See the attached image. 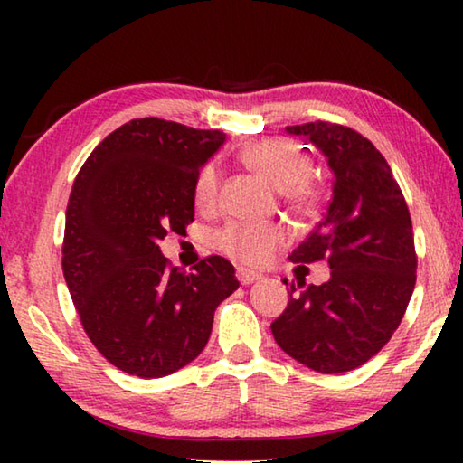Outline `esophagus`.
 Segmentation results:
<instances>
[{
    "mask_svg": "<svg viewBox=\"0 0 463 463\" xmlns=\"http://www.w3.org/2000/svg\"><path fill=\"white\" fill-rule=\"evenodd\" d=\"M237 278H239V281H241L242 286H250V284H253V281L261 279V273H255V271H249V269L239 268L237 269Z\"/></svg>",
    "mask_w": 463,
    "mask_h": 463,
    "instance_id": "obj_1",
    "label": "esophagus"
}]
</instances>
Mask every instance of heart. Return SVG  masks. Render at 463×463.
Here are the masks:
<instances>
[{"instance_id":"1","label":"heart","mask_w":463,"mask_h":463,"mask_svg":"<svg viewBox=\"0 0 463 463\" xmlns=\"http://www.w3.org/2000/svg\"><path fill=\"white\" fill-rule=\"evenodd\" d=\"M239 159L253 174L281 192V198L298 214H312L323 202V184L310 175L312 159L294 140L269 137L241 148ZM221 190V171L214 163L202 165L194 179V202L200 210H213ZM286 242L278 224L231 221L216 232V247L231 260L245 265L268 263Z\"/></svg>"}]
</instances>
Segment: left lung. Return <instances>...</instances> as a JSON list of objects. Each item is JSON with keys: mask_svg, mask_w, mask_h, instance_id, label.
Returning a JSON list of instances; mask_svg holds the SVG:
<instances>
[{"mask_svg": "<svg viewBox=\"0 0 463 463\" xmlns=\"http://www.w3.org/2000/svg\"><path fill=\"white\" fill-rule=\"evenodd\" d=\"M308 137L333 169L326 214L289 261H326L320 286L284 279L286 310L271 323L273 339L296 362L323 373L364 365L390 341L417 281L409 206L383 155L357 130L333 122L286 128Z\"/></svg>", "mask_w": 463, "mask_h": 463, "instance_id": "left-lung-1", "label": "left lung"}]
</instances>
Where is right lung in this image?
Segmentation results:
<instances>
[{
    "label": "right lung",
    "mask_w": 463,
    "mask_h": 463,
    "mask_svg": "<svg viewBox=\"0 0 463 463\" xmlns=\"http://www.w3.org/2000/svg\"><path fill=\"white\" fill-rule=\"evenodd\" d=\"M224 138L137 118L101 140L75 177L62 276L90 341L130 375L163 378L198 357L218 304L239 288L224 257L185 273L159 249L194 222V179Z\"/></svg>",
    "instance_id": "right-lung-1"
}]
</instances>
